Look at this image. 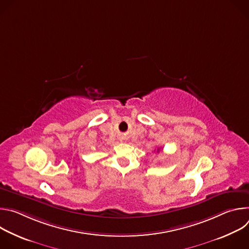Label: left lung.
<instances>
[{
  "label": "left lung",
  "instance_id": "8db88e82",
  "mask_svg": "<svg viewBox=\"0 0 249 249\" xmlns=\"http://www.w3.org/2000/svg\"><path fill=\"white\" fill-rule=\"evenodd\" d=\"M159 151H160V149H158V152H159Z\"/></svg>",
  "mask_w": 249,
  "mask_h": 249
}]
</instances>
